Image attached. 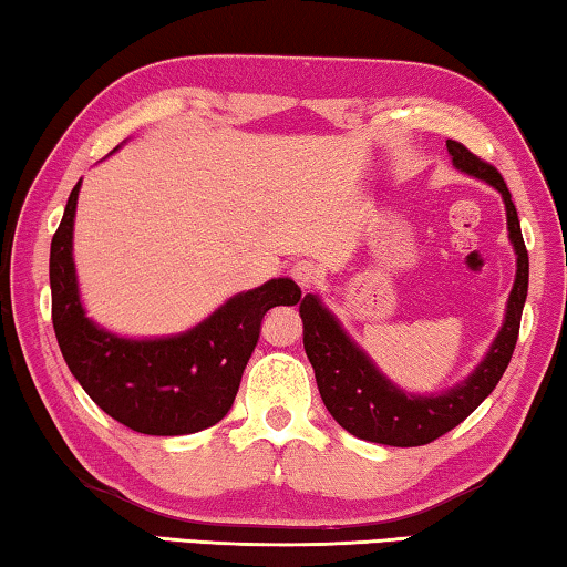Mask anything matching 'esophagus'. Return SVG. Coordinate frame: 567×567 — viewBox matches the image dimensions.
Segmentation results:
<instances>
[{
    "label": "esophagus",
    "mask_w": 567,
    "mask_h": 567,
    "mask_svg": "<svg viewBox=\"0 0 567 567\" xmlns=\"http://www.w3.org/2000/svg\"><path fill=\"white\" fill-rule=\"evenodd\" d=\"M290 277L302 287V290H310V287L318 282V267L312 262H295L290 269Z\"/></svg>",
    "instance_id": "obj_1"
}]
</instances>
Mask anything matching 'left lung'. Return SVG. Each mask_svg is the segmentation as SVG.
Instances as JSON below:
<instances>
[{
  "mask_svg": "<svg viewBox=\"0 0 567 567\" xmlns=\"http://www.w3.org/2000/svg\"><path fill=\"white\" fill-rule=\"evenodd\" d=\"M446 148L452 164L462 174L494 186L505 202L509 241L517 255V275L507 300L505 322H502L497 338L492 340L484 361L460 385L442 393H431V396H413V393H406L385 379L365 355V350L355 340H350L343 326L320 302L318 295H305L300 302L302 343L312 371H316L322 403L340 426L358 439H365V442L421 446L460 426L499 383L519 336V320H523L527 298L529 259L509 188L497 168L474 156L462 143L446 141Z\"/></svg>",
  "mask_w": 567,
  "mask_h": 567,
  "instance_id": "8db88e82",
  "label": "left lung"
}]
</instances>
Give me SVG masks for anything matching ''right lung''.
<instances>
[{
    "instance_id": "right-lung-1",
    "label": "right lung",
    "mask_w": 567,
    "mask_h": 567,
    "mask_svg": "<svg viewBox=\"0 0 567 567\" xmlns=\"http://www.w3.org/2000/svg\"><path fill=\"white\" fill-rule=\"evenodd\" d=\"M80 182L50 247L52 328L62 358L107 416L138 434L182 436L227 416L269 308L298 305L300 287L277 277L229 298L199 326L171 338H121L80 302L73 227Z\"/></svg>"
}]
</instances>
